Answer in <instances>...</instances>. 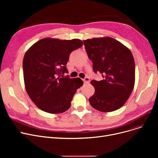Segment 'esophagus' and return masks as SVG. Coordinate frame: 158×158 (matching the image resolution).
<instances>
[{
  "label": "esophagus",
  "instance_id": "34e87169",
  "mask_svg": "<svg viewBox=\"0 0 158 158\" xmlns=\"http://www.w3.org/2000/svg\"><path fill=\"white\" fill-rule=\"evenodd\" d=\"M85 83H89V79L88 77H85L84 79H82Z\"/></svg>",
  "mask_w": 158,
  "mask_h": 158
}]
</instances>
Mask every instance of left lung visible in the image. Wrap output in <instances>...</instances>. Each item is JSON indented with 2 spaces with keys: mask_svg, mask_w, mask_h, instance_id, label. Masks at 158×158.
Segmentation results:
<instances>
[{
  "mask_svg": "<svg viewBox=\"0 0 158 158\" xmlns=\"http://www.w3.org/2000/svg\"><path fill=\"white\" fill-rule=\"evenodd\" d=\"M83 43L94 71L101 73L104 78L91 81L95 93L89 98V104L101 112L117 110L127 102L135 86V64L132 52L108 36L88 39Z\"/></svg>",
  "mask_w": 158,
  "mask_h": 158,
  "instance_id": "8db88e82",
  "label": "left lung"
}]
</instances>
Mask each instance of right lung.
I'll list each match as a JSON object with an SVG mask.
<instances>
[{
    "instance_id": "add662e5",
    "label": "right lung",
    "mask_w": 158,
    "mask_h": 158,
    "mask_svg": "<svg viewBox=\"0 0 158 158\" xmlns=\"http://www.w3.org/2000/svg\"><path fill=\"white\" fill-rule=\"evenodd\" d=\"M79 39L45 38L33 44L23 60L24 85L31 101L52 114L67 111L74 94L83 82L64 77L71 52L82 46Z\"/></svg>"
}]
</instances>
